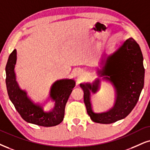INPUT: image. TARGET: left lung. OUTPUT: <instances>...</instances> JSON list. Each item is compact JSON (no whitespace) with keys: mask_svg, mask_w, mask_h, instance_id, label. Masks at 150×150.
I'll use <instances>...</instances> for the list:
<instances>
[{"mask_svg":"<svg viewBox=\"0 0 150 150\" xmlns=\"http://www.w3.org/2000/svg\"><path fill=\"white\" fill-rule=\"evenodd\" d=\"M101 75L108 76L115 87L117 98L115 106L105 112L93 110L90 101L91 92L95 93L99 81L94 83L81 84L84 91L87 112L95 122L110 124L124 119L132 112L139 99L144 86L145 68L141 50L132 38L128 39L119 49L107 59Z\"/></svg>","mask_w":150,"mask_h":150,"instance_id":"left-lung-1","label":"left lung"}]
</instances>
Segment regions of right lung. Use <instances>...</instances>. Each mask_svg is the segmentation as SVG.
Listing matches in <instances>:
<instances>
[{"instance_id": "obj_1", "label": "right lung", "mask_w": 150, "mask_h": 150, "mask_svg": "<svg viewBox=\"0 0 150 150\" xmlns=\"http://www.w3.org/2000/svg\"><path fill=\"white\" fill-rule=\"evenodd\" d=\"M16 60L14 49L9 56L5 71L8 96L16 110L25 121L42 127L56 126L63 120L64 108L76 82L71 79H64L55 82L52 86L50 97L55 101L51 111L45 112L38 105L34 104L27 97L26 92L19 88L15 79L14 69Z\"/></svg>"}]
</instances>
